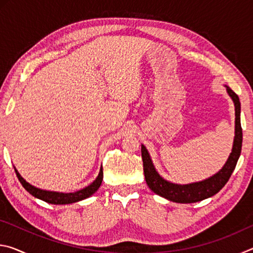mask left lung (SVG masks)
I'll return each mask as SVG.
<instances>
[{"label": "left lung", "mask_w": 253, "mask_h": 253, "mask_svg": "<svg viewBox=\"0 0 253 253\" xmlns=\"http://www.w3.org/2000/svg\"><path fill=\"white\" fill-rule=\"evenodd\" d=\"M226 90H228L230 97L232 98L235 106V136L232 153L230 154L229 160L225 163L223 169L219 173L213 175L212 177L204 179L202 182L186 184V185H178V184L169 183L158 175L155 169H154L147 149L145 148L144 145H142V158L145 179H146L147 185L154 193L161 195L169 201H173V202L194 203L211 198L214 194H216L225 185L226 182L229 181L235 166H237L240 154H241L242 128L241 122H240L241 105H240L239 97L230 87H226Z\"/></svg>", "instance_id": "left-lung-1"}]
</instances>
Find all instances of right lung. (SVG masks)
<instances>
[{
    "label": "right lung",
    "mask_w": 253,
    "mask_h": 253,
    "mask_svg": "<svg viewBox=\"0 0 253 253\" xmlns=\"http://www.w3.org/2000/svg\"><path fill=\"white\" fill-rule=\"evenodd\" d=\"M15 173L21 184H22L23 187L29 192L30 194H32L33 196H36V198L51 204H69V203H75V202H78V201L89 198V196L92 195L98 188H99L102 182V177H104V173H102V168H101L98 177L90 184V185H88L87 187H84L80 191H77L75 193H59V192L43 191V190H40V188L34 187L31 185V184L25 182L24 179L21 177V175L18 173V170L16 169H15Z\"/></svg>",
    "instance_id": "add662e5"
}]
</instances>
